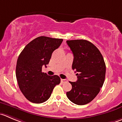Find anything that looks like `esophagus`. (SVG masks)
I'll use <instances>...</instances> for the list:
<instances>
[{
  "label": "esophagus",
  "instance_id": "34e87169",
  "mask_svg": "<svg viewBox=\"0 0 122 122\" xmlns=\"http://www.w3.org/2000/svg\"><path fill=\"white\" fill-rule=\"evenodd\" d=\"M61 83H63L66 82V81H67V80H66V79H61Z\"/></svg>",
  "mask_w": 122,
  "mask_h": 122
}]
</instances>
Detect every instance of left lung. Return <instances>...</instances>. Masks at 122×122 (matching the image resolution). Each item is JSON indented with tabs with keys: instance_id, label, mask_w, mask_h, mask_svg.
Wrapping results in <instances>:
<instances>
[{
	"instance_id": "8db88e82",
	"label": "left lung",
	"mask_w": 122,
	"mask_h": 122,
	"mask_svg": "<svg viewBox=\"0 0 122 122\" xmlns=\"http://www.w3.org/2000/svg\"><path fill=\"white\" fill-rule=\"evenodd\" d=\"M74 56L72 69L77 73V80L72 86L67 98L77 105L92 101L100 92L105 80L106 67L103 56L93 43L86 40L67 41Z\"/></svg>"
}]
</instances>
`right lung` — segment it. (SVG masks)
Wrapping results in <instances>:
<instances>
[{"instance_id":"add662e5","label":"right lung","mask_w":122,"mask_h":122,"mask_svg":"<svg viewBox=\"0 0 122 122\" xmlns=\"http://www.w3.org/2000/svg\"><path fill=\"white\" fill-rule=\"evenodd\" d=\"M63 40L40 36L24 48L18 58L16 77L19 87L25 97L33 103L45 102L50 98L54 87L61 81L57 75L48 76L42 71L46 67L52 54Z\"/></svg>"}]
</instances>
